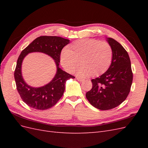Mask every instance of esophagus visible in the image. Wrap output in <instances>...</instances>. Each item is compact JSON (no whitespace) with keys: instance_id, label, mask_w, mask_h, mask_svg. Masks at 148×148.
<instances>
[{"instance_id":"34e87169","label":"esophagus","mask_w":148,"mask_h":148,"mask_svg":"<svg viewBox=\"0 0 148 148\" xmlns=\"http://www.w3.org/2000/svg\"><path fill=\"white\" fill-rule=\"evenodd\" d=\"M77 79L78 80V82H82L83 81V80H84L83 79H82V78H78V77H77Z\"/></svg>"}]
</instances>
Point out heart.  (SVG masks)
Segmentation results:
<instances>
[{
  "mask_svg": "<svg viewBox=\"0 0 148 148\" xmlns=\"http://www.w3.org/2000/svg\"><path fill=\"white\" fill-rule=\"evenodd\" d=\"M112 55V49L109 43L97 39H83L75 41L62 52L60 62L70 73L81 62L82 65L77 74L79 77H88L104 73L111 64Z\"/></svg>",
  "mask_w": 148,
  "mask_h": 148,
  "instance_id": "1",
  "label": "heart"
}]
</instances>
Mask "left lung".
Segmentation results:
<instances>
[{"mask_svg":"<svg viewBox=\"0 0 148 148\" xmlns=\"http://www.w3.org/2000/svg\"><path fill=\"white\" fill-rule=\"evenodd\" d=\"M106 40L112 49L111 64L104 73L91 80L92 87L86 93L90 104L102 110L117 107L126 99L133 81L131 62L128 52L111 38Z\"/></svg>","mask_w":148,"mask_h":148,"instance_id":"obj_1","label":"left lung"}]
</instances>
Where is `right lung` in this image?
<instances>
[{"instance_id": "obj_1", "label": "right lung", "mask_w": 148, "mask_h": 148, "mask_svg": "<svg viewBox=\"0 0 148 148\" xmlns=\"http://www.w3.org/2000/svg\"><path fill=\"white\" fill-rule=\"evenodd\" d=\"M70 43V40L61 37L42 36L35 39L24 50L17 60L14 77L17 91L24 102L37 110H46L53 107L63 96L67 80L73 76L59 67L62 49ZM32 52H41L52 57L57 67L56 73L51 81L44 86L35 88L29 86L22 76L21 65L24 57Z\"/></svg>"}]
</instances>
